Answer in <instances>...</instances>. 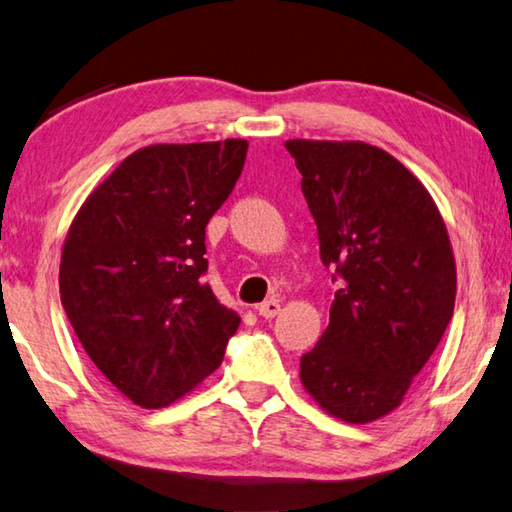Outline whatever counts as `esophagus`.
<instances>
[{
	"instance_id": "1",
	"label": "esophagus",
	"mask_w": 512,
	"mask_h": 512,
	"mask_svg": "<svg viewBox=\"0 0 512 512\" xmlns=\"http://www.w3.org/2000/svg\"><path fill=\"white\" fill-rule=\"evenodd\" d=\"M257 313L262 315V318L271 320V318H275L277 313H280V302H277V300H266V302H262V304L257 306Z\"/></svg>"
}]
</instances>
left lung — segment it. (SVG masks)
I'll list each match as a JSON object with an SVG mask.
<instances>
[{"label": "left lung", "mask_w": 512, "mask_h": 512, "mask_svg": "<svg viewBox=\"0 0 512 512\" xmlns=\"http://www.w3.org/2000/svg\"><path fill=\"white\" fill-rule=\"evenodd\" d=\"M338 282L329 327L300 358L315 401L347 423L401 405L452 320L457 268L423 183L380 147L288 141Z\"/></svg>", "instance_id": "1"}]
</instances>
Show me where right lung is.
<instances>
[{"instance_id":"add662e5","label":"right lung","mask_w":512,"mask_h":512,"mask_svg":"<svg viewBox=\"0 0 512 512\" xmlns=\"http://www.w3.org/2000/svg\"><path fill=\"white\" fill-rule=\"evenodd\" d=\"M246 150L241 138L138 150L89 194L64 241L71 327L102 376L147 410L210 376L239 327L203 280V255Z\"/></svg>"}]
</instances>
